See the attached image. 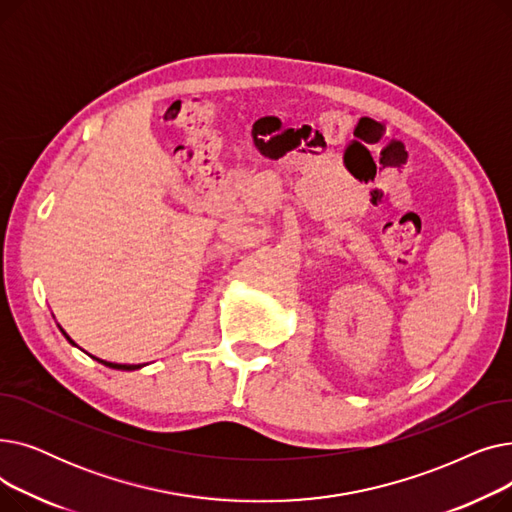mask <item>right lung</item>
<instances>
[{"instance_id": "obj_1", "label": "right lung", "mask_w": 512, "mask_h": 512, "mask_svg": "<svg viewBox=\"0 0 512 512\" xmlns=\"http://www.w3.org/2000/svg\"><path fill=\"white\" fill-rule=\"evenodd\" d=\"M60 330H62V328H60ZM62 334L66 336V340H68L72 346H76V344L72 342V338H70V336H68L64 330H62ZM93 359H95V361H99V363H101V365H105V367H112V369H122V371H134V369H141V367H143V365H120V363H110V361H103V359H97V357H93Z\"/></svg>"}]
</instances>
